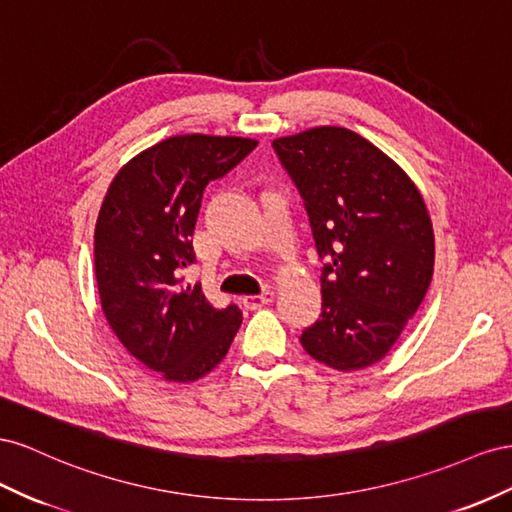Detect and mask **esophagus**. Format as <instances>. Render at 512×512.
Instances as JSON below:
<instances>
[{
	"label": "esophagus",
	"instance_id": "1",
	"mask_svg": "<svg viewBox=\"0 0 512 512\" xmlns=\"http://www.w3.org/2000/svg\"><path fill=\"white\" fill-rule=\"evenodd\" d=\"M272 298H274V291H264V294H257V296H244L242 302H244L246 309L255 311V309H261L264 304L272 302Z\"/></svg>",
	"mask_w": 512,
	"mask_h": 512
}]
</instances>
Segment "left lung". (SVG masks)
Wrapping results in <instances>:
<instances>
[{
	"label": "left lung",
	"instance_id": "obj_1",
	"mask_svg": "<svg viewBox=\"0 0 512 512\" xmlns=\"http://www.w3.org/2000/svg\"><path fill=\"white\" fill-rule=\"evenodd\" d=\"M304 199L321 270V317L304 352L360 371L399 341L431 285L435 238L418 186L382 150L341 126L272 141Z\"/></svg>",
	"mask_w": 512,
	"mask_h": 512
}]
</instances>
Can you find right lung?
Wrapping results in <instances>:
<instances>
[{
  "label": "right lung",
  "mask_w": 512,
  "mask_h": 512,
  "mask_svg": "<svg viewBox=\"0 0 512 512\" xmlns=\"http://www.w3.org/2000/svg\"><path fill=\"white\" fill-rule=\"evenodd\" d=\"M257 148L255 139L175 135L115 173L98 212L94 268L102 313L120 343L165 382L188 384L227 356L242 324L184 285L201 197Z\"/></svg>",
  "instance_id": "right-lung-1"
}]
</instances>
